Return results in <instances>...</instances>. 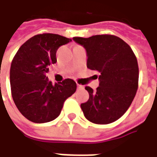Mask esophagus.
<instances>
[{"mask_svg":"<svg viewBox=\"0 0 157 157\" xmlns=\"http://www.w3.org/2000/svg\"><path fill=\"white\" fill-rule=\"evenodd\" d=\"M77 88H78L79 90H82L83 88H84V86H82V85H80V84H77Z\"/></svg>","mask_w":157,"mask_h":157,"instance_id":"34e87169","label":"esophagus"}]
</instances>
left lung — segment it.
<instances>
[{"label": "left lung", "instance_id": "left-lung-1", "mask_svg": "<svg viewBox=\"0 0 157 157\" xmlns=\"http://www.w3.org/2000/svg\"><path fill=\"white\" fill-rule=\"evenodd\" d=\"M87 54V67L100 72L99 86H90L89 100L81 105L85 117L95 124H109L125 114L138 88L136 57L127 43L113 35L73 37Z\"/></svg>", "mask_w": 157, "mask_h": 157}]
</instances>
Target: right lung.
<instances>
[{
  "label": "right lung",
  "mask_w": 157,
  "mask_h": 157,
  "mask_svg": "<svg viewBox=\"0 0 157 157\" xmlns=\"http://www.w3.org/2000/svg\"><path fill=\"white\" fill-rule=\"evenodd\" d=\"M70 41L57 34L36 35L14 56L10 70L11 96L20 112L32 122L55 120L65 101L76 90V83L71 79L52 85L46 76L50 66L56 62L58 48Z\"/></svg>",
  "instance_id": "right-lung-1"
}]
</instances>
